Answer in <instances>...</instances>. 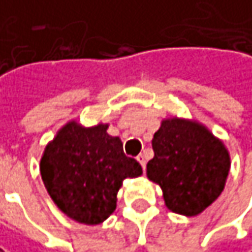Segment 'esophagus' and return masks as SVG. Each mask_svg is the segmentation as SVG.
<instances>
[{"label": "esophagus", "instance_id": "esophagus-1", "mask_svg": "<svg viewBox=\"0 0 252 252\" xmlns=\"http://www.w3.org/2000/svg\"><path fill=\"white\" fill-rule=\"evenodd\" d=\"M137 160H138V163L141 164V167H143V170H144V169H146V160H147L146 154H143V153L138 154V156H137Z\"/></svg>", "mask_w": 252, "mask_h": 252}]
</instances>
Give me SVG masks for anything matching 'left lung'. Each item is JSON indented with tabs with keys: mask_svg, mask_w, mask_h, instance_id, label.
I'll return each mask as SVG.
<instances>
[{
	"mask_svg": "<svg viewBox=\"0 0 252 252\" xmlns=\"http://www.w3.org/2000/svg\"><path fill=\"white\" fill-rule=\"evenodd\" d=\"M151 144L154 157L147 163V176L160 185L170 211L194 217L223 190L229 154L203 126L164 120Z\"/></svg>",
	"mask_w": 252,
	"mask_h": 252,
	"instance_id": "left-lung-1",
	"label": "left lung"
}]
</instances>
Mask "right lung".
<instances>
[{"mask_svg": "<svg viewBox=\"0 0 252 252\" xmlns=\"http://www.w3.org/2000/svg\"><path fill=\"white\" fill-rule=\"evenodd\" d=\"M106 128L69 123L40 161L41 179L59 209L86 225H98L109 217L123 180L143 173L140 163L124 154L121 140Z\"/></svg>", "mask_w": 252, "mask_h": 252, "instance_id": "obj_1", "label": "right lung"}]
</instances>
